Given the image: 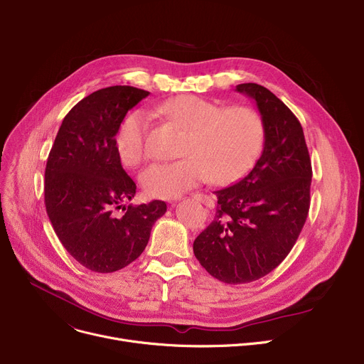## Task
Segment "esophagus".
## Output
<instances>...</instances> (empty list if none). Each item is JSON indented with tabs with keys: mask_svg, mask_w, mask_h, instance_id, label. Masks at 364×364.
I'll return each mask as SVG.
<instances>
[{
	"mask_svg": "<svg viewBox=\"0 0 364 364\" xmlns=\"http://www.w3.org/2000/svg\"><path fill=\"white\" fill-rule=\"evenodd\" d=\"M193 199L196 202L203 203L206 208H213L215 206V199L208 196V195H202V193H196V195H193Z\"/></svg>",
	"mask_w": 364,
	"mask_h": 364,
	"instance_id": "34e87169",
	"label": "esophagus"
}]
</instances>
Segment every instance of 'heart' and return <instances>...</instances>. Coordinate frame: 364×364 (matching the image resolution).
I'll use <instances>...</instances> for the list:
<instances>
[{"instance_id": "1", "label": "heart", "mask_w": 364, "mask_h": 364, "mask_svg": "<svg viewBox=\"0 0 364 364\" xmlns=\"http://www.w3.org/2000/svg\"><path fill=\"white\" fill-rule=\"evenodd\" d=\"M188 129L181 155L174 162H155L144 168L140 184L151 198L176 199L202 183L230 184L255 165L264 140L262 115L250 107L223 108L196 95H178L155 108ZM149 115L130 111L117 130V154L124 165L136 166L144 158Z\"/></svg>"}]
</instances>
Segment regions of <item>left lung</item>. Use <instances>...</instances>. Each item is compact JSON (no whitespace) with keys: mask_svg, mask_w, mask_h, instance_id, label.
I'll use <instances>...</instances> for the list:
<instances>
[{"mask_svg":"<svg viewBox=\"0 0 364 364\" xmlns=\"http://www.w3.org/2000/svg\"><path fill=\"white\" fill-rule=\"evenodd\" d=\"M235 90L256 102L263 151L245 178L215 191V218L193 252L213 278L246 284L274 271L296 245L310 206L311 162L291 109L260 85L241 83Z\"/></svg>","mask_w":364,"mask_h":364,"instance_id":"8db88e82","label":"left lung"}]
</instances>
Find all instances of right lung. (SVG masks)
<instances>
[{
  "label": "right lung",
  "mask_w": 364,
  "mask_h": 364,
  "mask_svg": "<svg viewBox=\"0 0 364 364\" xmlns=\"http://www.w3.org/2000/svg\"><path fill=\"white\" fill-rule=\"evenodd\" d=\"M149 95L133 86L90 93L70 109L45 168V206L65 250L93 272H115L146 247L166 203L123 205L136 195L117 154L115 136L129 109ZM123 208L117 217L113 210Z\"/></svg>",
  "instance_id": "add662e5"
}]
</instances>
